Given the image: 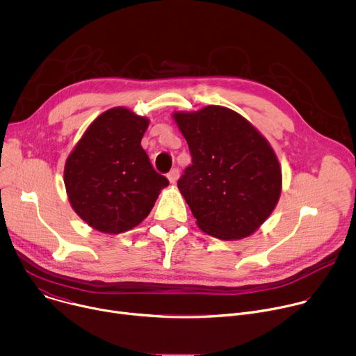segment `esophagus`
<instances>
[{"mask_svg":"<svg viewBox=\"0 0 356 356\" xmlns=\"http://www.w3.org/2000/svg\"><path fill=\"white\" fill-rule=\"evenodd\" d=\"M168 179H169V181H170L172 184H175V183L177 181V179H179V169L170 170V172L168 173Z\"/></svg>","mask_w":356,"mask_h":356,"instance_id":"esophagus-1","label":"esophagus"}]
</instances>
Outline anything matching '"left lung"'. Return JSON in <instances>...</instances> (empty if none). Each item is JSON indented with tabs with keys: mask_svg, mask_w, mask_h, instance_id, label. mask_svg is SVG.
Returning <instances> with one entry per match:
<instances>
[{
	"mask_svg": "<svg viewBox=\"0 0 356 356\" xmlns=\"http://www.w3.org/2000/svg\"><path fill=\"white\" fill-rule=\"evenodd\" d=\"M191 166L177 187L201 231L224 241L255 232L282 193V168L266 138L238 113L209 106L175 113Z\"/></svg>",
	"mask_w": 356,
	"mask_h": 356,
	"instance_id": "left-lung-1",
	"label": "left lung"
}]
</instances>
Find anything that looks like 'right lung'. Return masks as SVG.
I'll list each match as a JSON object with an SVG mask.
<instances>
[{
  "instance_id": "obj_1",
  "label": "right lung",
  "mask_w": 356,
  "mask_h": 356,
  "mask_svg": "<svg viewBox=\"0 0 356 356\" xmlns=\"http://www.w3.org/2000/svg\"><path fill=\"white\" fill-rule=\"evenodd\" d=\"M146 117L115 107L98 115L65 165L72 209L91 228L121 234L139 225L169 180L156 173L140 146Z\"/></svg>"
}]
</instances>
